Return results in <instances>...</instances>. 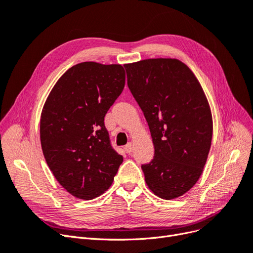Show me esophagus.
<instances>
[{
	"label": "esophagus",
	"mask_w": 253,
	"mask_h": 253,
	"mask_svg": "<svg viewBox=\"0 0 253 253\" xmlns=\"http://www.w3.org/2000/svg\"><path fill=\"white\" fill-rule=\"evenodd\" d=\"M126 153H132L133 152V142H128L126 145Z\"/></svg>",
	"instance_id": "34e87169"
}]
</instances>
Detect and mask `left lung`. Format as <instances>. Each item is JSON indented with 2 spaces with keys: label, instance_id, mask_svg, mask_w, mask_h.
Segmentation results:
<instances>
[{
  "label": "left lung",
  "instance_id": "left-lung-1",
  "mask_svg": "<svg viewBox=\"0 0 253 253\" xmlns=\"http://www.w3.org/2000/svg\"><path fill=\"white\" fill-rule=\"evenodd\" d=\"M127 86L148 122L154 158L141 169L149 189L179 197L200 179L212 141V115L201 83L177 59L126 64Z\"/></svg>",
  "mask_w": 253,
  "mask_h": 253
}]
</instances>
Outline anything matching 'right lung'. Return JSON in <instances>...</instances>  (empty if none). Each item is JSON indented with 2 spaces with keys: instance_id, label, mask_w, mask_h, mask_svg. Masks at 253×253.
Wrapping results in <instances>:
<instances>
[{
  "instance_id": "right-lung-1",
  "label": "right lung",
  "mask_w": 253,
  "mask_h": 253,
  "mask_svg": "<svg viewBox=\"0 0 253 253\" xmlns=\"http://www.w3.org/2000/svg\"><path fill=\"white\" fill-rule=\"evenodd\" d=\"M125 84L120 64L82 62L61 76L43 106V155L60 185L80 200L104 193L124 162L112 148L104 116Z\"/></svg>"
}]
</instances>
